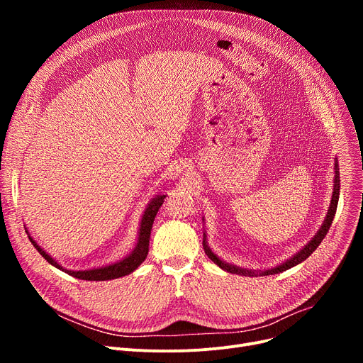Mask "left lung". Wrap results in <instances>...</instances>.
<instances>
[{"label": "left lung", "mask_w": 363, "mask_h": 363, "mask_svg": "<svg viewBox=\"0 0 363 363\" xmlns=\"http://www.w3.org/2000/svg\"><path fill=\"white\" fill-rule=\"evenodd\" d=\"M334 188H333V197H331V203H330V208L327 212V216L325 219H323V223L320 225L319 231L315 234V237L303 247V249L300 252H297L294 256H291L289 260H285L284 263L281 264H277L275 268H271V269H264V271H253V269H244V268H240V266H235V264H230L226 263L225 260L219 259L212 250L211 247L207 245V235L206 233L203 234V247H204V253L207 255V257L211 259L212 262H215L220 269L230 272V274H237V275H242V277H263V275H274V274H279V272H284L287 271L290 268H293V266L301 263L303 260H306L316 249L318 245L322 242V240L325 238L330 226L334 220V216H335V212H337V204H338V196H340V172H338V160L335 159V163H334Z\"/></svg>", "instance_id": "left-lung-1"}]
</instances>
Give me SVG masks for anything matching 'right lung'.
Listing matches in <instances>:
<instances>
[{"label":"right lung","mask_w":363,"mask_h":363,"mask_svg":"<svg viewBox=\"0 0 363 363\" xmlns=\"http://www.w3.org/2000/svg\"><path fill=\"white\" fill-rule=\"evenodd\" d=\"M166 196L164 194H159L155 199H151V201L147 204L144 215L141 218L140 222V230H138V238L135 242V247H133V250L123 259L106 264V266H100V268H92V269H86V271H70L63 268V266L57 262L55 259H52L43 247L38 244L29 234L28 228H25L28 237L30 240V242L33 244L35 249L40 252V255L50 263L52 264L54 268L60 269L74 278L78 279H85V281H108V279H116L125 275H129L130 272L135 271L138 266L145 260L147 255H148V244H150V234H151V228H152V222H155V218L159 212L160 206L163 204Z\"/></svg>","instance_id":"1"}]
</instances>
